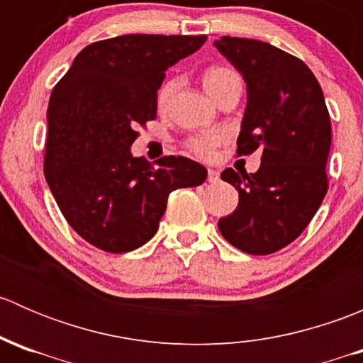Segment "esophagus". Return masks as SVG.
<instances>
[{
	"instance_id": "34e87169",
	"label": "esophagus",
	"mask_w": 363,
	"mask_h": 363,
	"mask_svg": "<svg viewBox=\"0 0 363 363\" xmlns=\"http://www.w3.org/2000/svg\"><path fill=\"white\" fill-rule=\"evenodd\" d=\"M207 181H208V182H218V181H219V172L214 170V168H208V172H207Z\"/></svg>"
}]
</instances>
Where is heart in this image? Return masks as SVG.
Here are the masks:
<instances>
[{
	"instance_id": "1",
	"label": "heart",
	"mask_w": 363,
	"mask_h": 363,
	"mask_svg": "<svg viewBox=\"0 0 363 363\" xmlns=\"http://www.w3.org/2000/svg\"><path fill=\"white\" fill-rule=\"evenodd\" d=\"M240 82L239 73L233 72V69L225 68V67H212L203 73V87L212 98L218 96L223 89L230 86V84ZM172 89H174V82H167L158 93V105L163 107L164 104L170 98ZM223 142V135L218 131H208V133L196 135L188 140V149L196 155L199 158L211 160L216 155V149L219 147V144Z\"/></svg>"
}]
</instances>
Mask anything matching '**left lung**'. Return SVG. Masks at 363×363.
Here are the masks:
<instances>
[{"label":"left lung","instance_id":"8db88e82","mask_svg":"<svg viewBox=\"0 0 363 363\" xmlns=\"http://www.w3.org/2000/svg\"><path fill=\"white\" fill-rule=\"evenodd\" d=\"M214 47L246 82L237 155L262 151L255 174H221L239 191V205L218 228L237 250L270 255L294 242L327 195L330 116L316 77L298 57L251 38L223 36Z\"/></svg>","mask_w":363,"mask_h":363}]
</instances>
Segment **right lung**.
Listing matches in <instances>:
<instances>
[{
    "mask_svg": "<svg viewBox=\"0 0 363 363\" xmlns=\"http://www.w3.org/2000/svg\"><path fill=\"white\" fill-rule=\"evenodd\" d=\"M207 36L123 35L80 50L52 89L45 179L68 225L98 250L128 252L152 239L174 189L207 168L184 156L158 167L131 155L137 126L156 117L164 72Z\"/></svg>",
    "mask_w": 363,
    "mask_h": 363,
    "instance_id": "add662e5",
    "label": "right lung"
}]
</instances>
